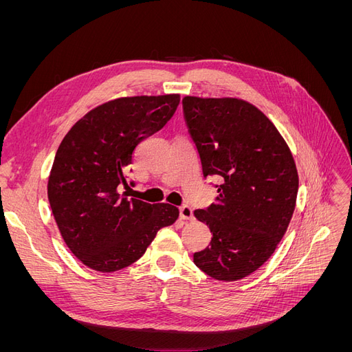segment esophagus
<instances>
[{"mask_svg": "<svg viewBox=\"0 0 352 352\" xmlns=\"http://www.w3.org/2000/svg\"><path fill=\"white\" fill-rule=\"evenodd\" d=\"M180 219H184V220H192V219H194V211H192V208L188 207V206L180 207Z\"/></svg>", "mask_w": 352, "mask_h": 352, "instance_id": "1", "label": "esophagus"}]
</instances>
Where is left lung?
Masks as SVG:
<instances>
[{
  "label": "left lung",
  "mask_w": 352,
  "mask_h": 352,
  "mask_svg": "<svg viewBox=\"0 0 352 352\" xmlns=\"http://www.w3.org/2000/svg\"><path fill=\"white\" fill-rule=\"evenodd\" d=\"M202 175L221 177L216 202L195 210L212 233L194 263L212 279L247 278L267 261L289 226L298 194L295 160L272 120L251 102L182 100Z\"/></svg>",
  "instance_id": "obj_1"
}]
</instances>
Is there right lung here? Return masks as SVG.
<instances>
[{"label": "right lung", "mask_w": 352, "mask_h": 352, "mask_svg": "<svg viewBox=\"0 0 352 352\" xmlns=\"http://www.w3.org/2000/svg\"><path fill=\"white\" fill-rule=\"evenodd\" d=\"M179 94L104 102L63 138L48 177V201L69 250L87 267L111 273L140 260L157 232L179 217L175 206L119 194L136 146L172 119Z\"/></svg>", "instance_id": "right-lung-1"}]
</instances>
